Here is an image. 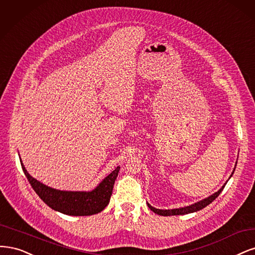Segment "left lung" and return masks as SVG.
<instances>
[{
    "mask_svg": "<svg viewBox=\"0 0 255 255\" xmlns=\"http://www.w3.org/2000/svg\"><path fill=\"white\" fill-rule=\"evenodd\" d=\"M233 172H234V171H233ZM226 184H227V183H226ZM224 187H225V185H224L223 187H221L217 193H215V194H213L212 196H210L209 198H205V199H203V200H201V201H199V202H197V203H195V204L190 205V207H185V208H181V209L159 210V209H155V208L151 207V205H150L149 203H147V204H148V208H149L152 212H154L155 214H159V215H161V216L184 215V214H188V213H193V212L200 211L201 209L207 207V205H209L211 202H213V201H214V200L217 198V197L219 196V194L221 193V191L224 190Z\"/></svg>",
    "mask_w": 255,
    "mask_h": 255,
    "instance_id": "8db88e82",
    "label": "left lung"
}]
</instances>
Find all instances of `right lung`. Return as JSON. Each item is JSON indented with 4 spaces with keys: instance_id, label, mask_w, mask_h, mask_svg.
Masks as SVG:
<instances>
[{
    "instance_id": "add662e5",
    "label": "right lung",
    "mask_w": 255,
    "mask_h": 255,
    "mask_svg": "<svg viewBox=\"0 0 255 255\" xmlns=\"http://www.w3.org/2000/svg\"><path fill=\"white\" fill-rule=\"evenodd\" d=\"M28 182L37 195L53 210L72 216H88L97 214L108 205L120 166L107 176L92 192H63L54 190L32 178L21 163Z\"/></svg>"
}]
</instances>
